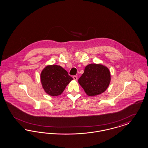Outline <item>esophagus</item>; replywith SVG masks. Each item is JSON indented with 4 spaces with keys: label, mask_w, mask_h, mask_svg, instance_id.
Listing matches in <instances>:
<instances>
[{
    "label": "esophagus",
    "mask_w": 148,
    "mask_h": 148,
    "mask_svg": "<svg viewBox=\"0 0 148 148\" xmlns=\"http://www.w3.org/2000/svg\"><path fill=\"white\" fill-rule=\"evenodd\" d=\"M73 79L74 80H77V76H73Z\"/></svg>",
    "instance_id": "34e87169"
}]
</instances>
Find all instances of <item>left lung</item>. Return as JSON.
<instances>
[{"instance_id":"8db88e82","label":"left lung","mask_w":148,"mask_h":148,"mask_svg":"<svg viewBox=\"0 0 148 148\" xmlns=\"http://www.w3.org/2000/svg\"><path fill=\"white\" fill-rule=\"evenodd\" d=\"M111 80L107 66L101 64H89L79 79V84L89 96H95L106 91Z\"/></svg>"}]
</instances>
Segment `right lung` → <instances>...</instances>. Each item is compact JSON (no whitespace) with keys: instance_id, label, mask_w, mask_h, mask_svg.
I'll list each match as a JSON object with an SVG mask.
<instances>
[{"instance_id":"obj_1","label":"right lung","mask_w":148,"mask_h":148,"mask_svg":"<svg viewBox=\"0 0 148 148\" xmlns=\"http://www.w3.org/2000/svg\"><path fill=\"white\" fill-rule=\"evenodd\" d=\"M40 80L42 88L47 94L57 96L61 95L73 78L62 66L53 64L44 68L41 73Z\"/></svg>"}]
</instances>
